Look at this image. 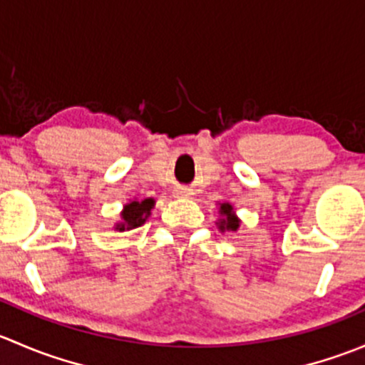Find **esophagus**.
Instances as JSON below:
<instances>
[{
	"instance_id": "obj_1",
	"label": "esophagus",
	"mask_w": 365,
	"mask_h": 365,
	"mask_svg": "<svg viewBox=\"0 0 365 365\" xmlns=\"http://www.w3.org/2000/svg\"><path fill=\"white\" fill-rule=\"evenodd\" d=\"M192 196V190L187 189V187H178L175 190V197H190Z\"/></svg>"
}]
</instances>
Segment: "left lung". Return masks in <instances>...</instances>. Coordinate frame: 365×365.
<instances>
[{
  "instance_id": "left-lung-1",
  "label": "left lung",
  "mask_w": 365,
  "mask_h": 365,
  "mask_svg": "<svg viewBox=\"0 0 365 365\" xmlns=\"http://www.w3.org/2000/svg\"><path fill=\"white\" fill-rule=\"evenodd\" d=\"M219 213H220V219L219 222H217V226H219L220 231H237L238 227H240V219L235 215L233 206L230 203L220 205Z\"/></svg>"
}]
</instances>
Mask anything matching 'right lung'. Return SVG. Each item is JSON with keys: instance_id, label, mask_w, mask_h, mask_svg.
<instances>
[{"instance_id": "obj_1", "label": "right lung", "mask_w": 365, "mask_h": 365, "mask_svg": "<svg viewBox=\"0 0 365 365\" xmlns=\"http://www.w3.org/2000/svg\"><path fill=\"white\" fill-rule=\"evenodd\" d=\"M155 206V200L153 197H146V200H134L130 203L123 206V212H121V220L114 226L116 231H128L134 230V227L143 226L146 222V219L152 213V208Z\"/></svg>"}]
</instances>
